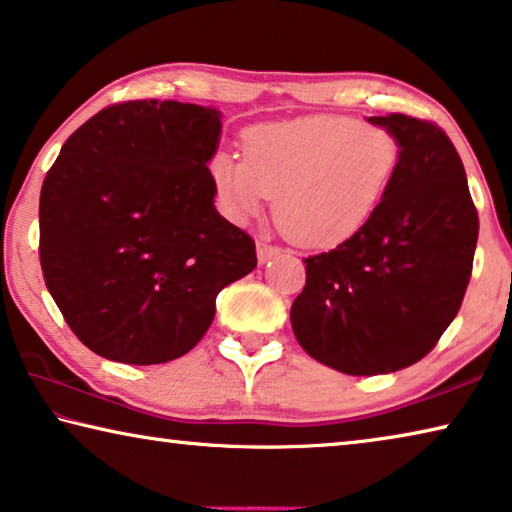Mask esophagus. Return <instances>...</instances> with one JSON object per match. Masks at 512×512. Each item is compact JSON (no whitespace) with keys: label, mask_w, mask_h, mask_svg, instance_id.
Segmentation results:
<instances>
[{"label":"esophagus","mask_w":512,"mask_h":512,"mask_svg":"<svg viewBox=\"0 0 512 512\" xmlns=\"http://www.w3.org/2000/svg\"><path fill=\"white\" fill-rule=\"evenodd\" d=\"M275 255H280V248L278 246H271L269 241H257V259H259V264H266Z\"/></svg>","instance_id":"1"}]
</instances>
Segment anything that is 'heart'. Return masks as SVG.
<instances>
[{"label": "heart", "mask_w": 512, "mask_h": 512, "mask_svg": "<svg viewBox=\"0 0 512 512\" xmlns=\"http://www.w3.org/2000/svg\"><path fill=\"white\" fill-rule=\"evenodd\" d=\"M246 157L221 150L209 161L218 205L234 223L264 212L300 246L332 248L380 212L401 166V143L383 125L312 116L248 132Z\"/></svg>", "instance_id": "obj_1"}]
</instances>
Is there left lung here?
<instances>
[{
	"label": "left lung",
	"instance_id": "1",
	"mask_svg": "<svg viewBox=\"0 0 512 512\" xmlns=\"http://www.w3.org/2000/svg\"><path fill=\"white\" fill-rule=\"evenodd\" d=\"M401 143V166L373 221L335 250L303 259L291 305L298 344L348 376L419 362L456 319L472 278L478 214L456 148L403 113L371 116Z\"/></svg>",
	"mask_w": 512,
	"mask_h": 512
}]
</instances>
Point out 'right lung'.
<instances>
[{"instance_id": "obj_1", "label": "right lung", "mask_w": 512, "mask_h": 512, "mask_svg": "<svg viewBox=\"0 0 512 512\" xmlns=\"http://www.w3.org/2000/svg\"><path fill=\"white\" fill-rule=\"evenodd\" d=\"M221 111L113 104L63 143L40 189V266L79 342L161 364L209 330L216 296L257 266L255 241L216 212L209 161Z\"/></svg>"}]
</instances>
